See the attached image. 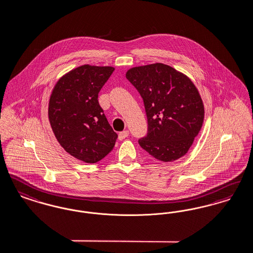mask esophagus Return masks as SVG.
<instances>
[{
  "label": "esophagus",
  "instance_id": "esophagus-1",
  "mask_svg": "<svg viewBox=\"0 0 253 253\" xmlns=\"http://www.w3.org/2000/svg\"><path fill=\"white\" fill-rule=\"evenodd\" d=\"M128 134H129V132H128L127 130H124V131L119 133V140L122 141V140L126 139V138L128 136Z\"/></svg>",
  "mask_w": 253,
  "mask_h": 253
}]
</instances>
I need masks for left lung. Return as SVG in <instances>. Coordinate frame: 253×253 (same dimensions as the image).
<instances>
[{
  "label": "left lung",
  "mask_w": 253,
  "mask_h": 253,
  "mask_svg": "<svg viewBox=\"0 0 253 253\" xmlns=\"http://www.w3.org/2000/svg\"><path fill=\"white\" fill-rule=\"evenodd\" d=\"M144 101L147 133L139 145L155 159L172 162L188 151L204 122V105L193 83L164 64L136 67L126 74Z\"/></svg>",
  "instance_id": "left-lung-1"
}]
</instances>
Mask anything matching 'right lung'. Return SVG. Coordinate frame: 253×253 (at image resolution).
Listing matches in <instances>:
<instances>
[{
    "mask_svg": "<svg viewBox=\"0 0 253 253\" xmlns=\"http://www.w3.org/2000/svg\"><path fill=\"white\" fill-rule=\"evenodd\" d=\"M114 67L84 65L54 86L48 118L55 137L70 155L94 164L105 158L118 138L99 105L98 94Z\"/></svg>",
    "mask_w": 253,
    "mask_h": 253,
    "instance_id": "1",
    "label": "right lung"
}]
</instances>
